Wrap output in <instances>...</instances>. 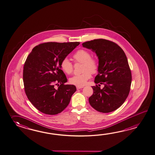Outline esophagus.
I'll return each mask as SVG.
<instances>
[{"label": "esophagus", "instance_id": "obj_1", "mask_svg": "<svg viewBox=\"0 0 155 155\" xmlns=\"http://www.w3.org/2000/svg\"><path fill=\"white\" fill-rule=\"evenodd\" d=\"M76 88H77V89H81L83 88V87H79V86H77V87H76Z\"/></svg>", "mask_w": 155, "mask_h": 155}]
</instances>
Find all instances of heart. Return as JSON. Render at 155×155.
Returning a JSON list of instances; mask_svg holds the SVG:
<instances>
[{
    "label": "heart",
    "instance_id": "b5f03b06",
    "mask_svg": "<svg viewBox=\"0 0 155 155\" xmlns=\"http://www.w3.org/2000/svg\"><path fill=\"white\" fill-rule=\"evenodd\" d=\"M91 56V52L83 49L77 51L73 54V58L76 62L82 63L81 69L82 73L71 77L70 79L71 84L76 86L83 87L86 84L88 80L91 78L92 73H95L98 71V61ZM60 67L61 70L68 74H71L73 71L72 63L66 57L61 61Z\"/></svg>",
    "mask_w": 155,
    "mask_h": 155
}]
</instances>
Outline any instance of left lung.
Segmentation results:
<instances>
[{
    "label": "left lung",
    "mask_w": 155,
    "mask_h": 155,
    "mask_svg": "<svg viewBox=\"0 0 155 155\" xmlns=\"http://www.w3.org/2000/svg\"><path fill=\"white\" fill-rule=\"evenodd\" d=\"M82 45L97 54L99 66L94 82L104 85L103 89L97 84L92 86L93 94L89 98V104L101 113L117 110L127 99L131 84V72L126 54L116 43L103 38L87 41Z\"/></svg>",
    "instance_id": "1"
}]
</instances>
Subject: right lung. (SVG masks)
<instances>
[{
    "label": "right lung",
    "instance_id": "obj_1",
    "mask_svg": "<svg viewBox=\"0 0 155 155\" xmlns=\"http://www.w3.org/2000/svg\"><path fill=\"white\" fill-rule=\"evenodd\" d=\"M79 44L45 42L36 46L27 57L23 69L24 90L28 100L42 113L56 115L69 104L76 87L64 84L67 79L60 63Z\"/></svg>",
    "mask_w": 155,
    "mask_h": 155
}]
</instances>
